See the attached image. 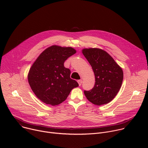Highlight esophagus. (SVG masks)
<instances>
[{
    "label": "esophagus",
    "instance_id": "obj_1",
    "mask_svg": "<svg viewBox=\"0 0 148 148\" xmlns=\"http://www.w3.org/2000/svg\"><path fill=\"white\" fill-rule=\"evenodd\" d=\"M78 85H79V86H81V84H82V79H79V80H78Z\"/></svg>",
    "mask_w": 148,
    "mask_h": 148
}]
</instances>
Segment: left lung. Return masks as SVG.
Wrapping results in <instances>:
<instances>
[{
    "instance_id": "8db88e82",
    "label": "left lung",
    "mask_w": 148,
    "mask_h": 148,
    "mask_svg": "<svg viewBox=\"0 0 148 148\" xmlns=\"http://www.w3.org/2000/svg\"><path fill=\"white\" fill-rule=\"evenodd\" d=\"M82 53L91 66L95 78L93 88L84 91V94L90 102L98 106L109 103L121 87L123 78L122 68L102 49L86 48Z\"/></svg>"
}]
</instances>
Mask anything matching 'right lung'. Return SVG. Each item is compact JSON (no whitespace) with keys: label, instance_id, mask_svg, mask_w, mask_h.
Masks as SVG:
<instances>
[{"label":"right lung","instance_id":"1","mask_svg":"<svg viewBox=\"0 0 148 148\" xmlns=\"http://www.w3.org/2000/svg\"><path fill=\"white\" fill-rule=\"evenodd\" d=\"M77 51L71 47L51 46L42 52L30 67L27 79L32 90L41 102L56 106L64 102L77 82L70 78L64 61Z\"/></svg>","mask_w":148,"mask_h":148}]
</instances>
